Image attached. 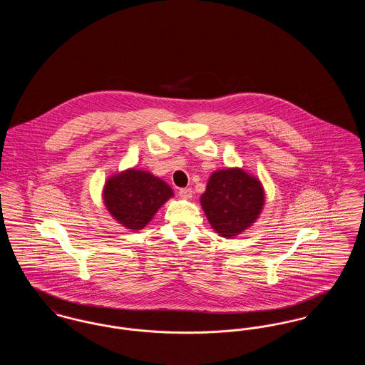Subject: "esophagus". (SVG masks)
<instances>
[{
  "label": "esophagus",
  "instance_id": "esophagus-1",
  "mask_svg": "<svg viewBox=\"0 0 365 365\" xmlns=\"http://www.w3.org/2000/svg\"><path fill=\"white\" fill-rule=\"evenodd\" d=\"M179 194H180V197H182V198H185V200H190L191 197H192V190H191L190 187L180 189V190H179Z\"/></svg>",
  "mask_w": 365,
  "mask_h": 365
}]
</instances>
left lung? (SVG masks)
I'll return each mask as SVG.
<instances>
[{"instance_id": "8db88e82", "label": "left lung", "mask_w": 365, "mask_h": 365, "mask_svg": "<svg viewBox=\"0 0 365 365\" xmlns=\"http://www.w3.org/2000/svg\"><path fill=\"white\" fill-rule=\"evenodd\" d=\"M200 202L215 232L230 240L259 220L265 205V190L256 175L230 167L210 174Z\"/></svg>"}]
</instances>
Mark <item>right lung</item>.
I'll list each match as a JSON object with an SVG mask.
<instances>
[{"label":"right lung","mask_w":365,"mask_h":365,"mask_svg":"<svg viewBox=\"0 0 365 365\" xmlns=\"http://www.w3.org/2000/svg\"><path fill=\"white\" fill-rule=\"evenodd\" d=\"M101 195L113 220L127 230L138 231L148 226L157 210L174 197V190L149 171L127 168L105 180Z\"/></svg>","instance_id":"obj_1"}]
</instances>
